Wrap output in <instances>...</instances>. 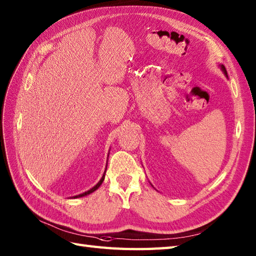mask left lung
Masks as SVG:
<instances>
[{
  "mask_svg": "<svg viewBox=\"0 0 256 256\" xmlns=\"http://www.w3.org/2000/svg\"><path fill=\"white\" fill-rule=\"evenodd\" d=\"M219 67H220V69L222 70V72H224V76H226V77L228 78V74H226V67L224 66V64H219ZM152 186H153V184H152Z\"/></svg>",
  "mask_w": 256,
  "mask_h": 256,
  "instance_id": "8db88e82",
  "label": "left lung"
}]
</instances>
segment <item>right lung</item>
Listing matches in <instances>:
<instances>
[{"label": "right lung", "mask_w": 256, "mask_h": 256, "mask_svg": "<svg viewBox=\"0 0 256 256\" xmlns=\"http://www.w3.org/2000/svg\"><path fill=\"white\" fill-rule=\"evenodd\" d=\"M106 164H108V162H106ZM106 170H104V172H103V175H102V177H101V179L99 180V182H98L96 186H94L92 187L91 189H89L88 192H82V194H77V196H74V197H70V198H81V197H84V196H88V194H92L94 192H96V190L99 188L101 184H102V182H103V180H104V177H106Z\"/></svg>", "instance_id": "1"}]
</instances>
